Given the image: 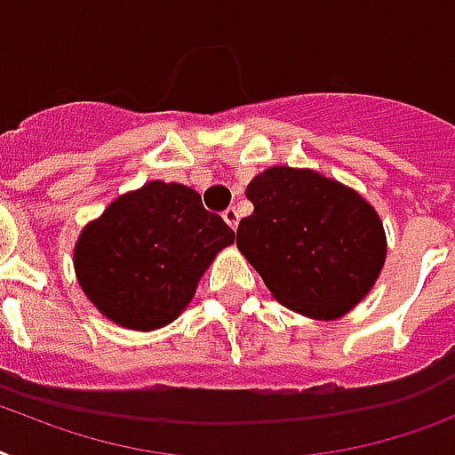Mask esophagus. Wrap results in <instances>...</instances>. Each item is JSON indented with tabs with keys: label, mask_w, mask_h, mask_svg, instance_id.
<instances>
[{
	"label": "esophagus",
	"mask_w": 455,
	"mask_h": 455,
	"mask_svg": "<svg viewBox=\"0 0 455 455\" xmlns=\"http://www.w3.org/2000/svg\"><path fill=\"white\" fill-rule=\"evenodd\" d=\"M223 220L230 225L232 230H236V225H239V212H236V209H228V212H223Z\"/></svg>",
	"instance_id": "esophagus-1"
}]
</instances>
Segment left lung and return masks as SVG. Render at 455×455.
Listing matches in <instances>:
<instances>
[{
	"label": "left lung",
	"mask_w": 455,
	"mask_h": 455,
	"mask_svg": "<svg viewBox=\"0 0 455 455\" xmlns=\"http://www.w3.org/2000/svg\"><path fill=\"white\" fill-rule=\"evenodd\" d=\"M253 213L236 246L283 307L335 321L371 291L386 262L384 223L355 190L314 169L269 167L246 188Z\"/></svg>",
	"instance_id": "1"
}]
</instances>
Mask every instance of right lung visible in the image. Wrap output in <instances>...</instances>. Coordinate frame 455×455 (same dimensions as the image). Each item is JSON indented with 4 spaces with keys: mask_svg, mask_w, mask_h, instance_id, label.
<instances>
[{
    "mask_svg": "<svg viewBox=\"0 0 455 455\" xmlns=\"http://www.w3.org/2000/svg\"><path fill=\"white\" fill-rule=\"evenodd\" d=\"M232 242L235 232L193 188L148 181L85 225L74 269L100 314L146 332L186 309L204 269Z\"/></svg>",
    "mask_w": 455,
    "mask_h": 455,
    "instance_id": "obj_1",
    "label": "right lung"
}]
</instances>
